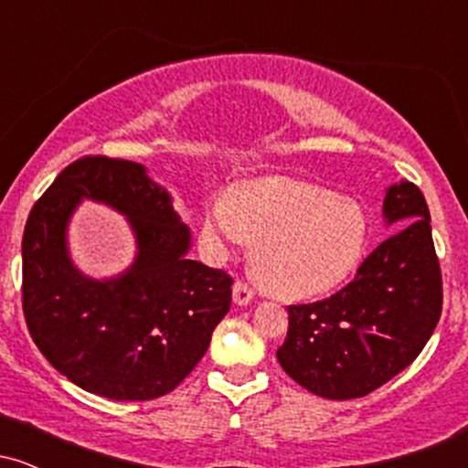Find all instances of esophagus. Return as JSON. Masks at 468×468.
I'll use <instances>...</instances> for the list:
<instances>
[{
    "instance_id": "esophagus-1",
    "label": "esophagus",
    "mask_w": 468,
    "mask_h": 468,
    "mask_svg": "<svg viewBox=\"0 0 468 468\" xmlns=\"http://www.w3.org/2000/svg\"><path fill=\"white\" fill-rule=\"evenodd\" d=\"M252 297H255V292H252V288L249 286V283H244V282L235 283V286H233V303L235 305L250 303Z\"/></svg>"
}]
</instances>
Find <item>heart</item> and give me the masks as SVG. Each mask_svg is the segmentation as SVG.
<instances>
[{"mask_svg":"<svg viewBox=\"0 0 468 468\" xmlns=\"http://www.w3.org/2000/svg\"><path fill=\"white\" fill-rule=\"evenodd\" d=\"M361 204L324 186L268 176L219 193L207 207L202 235L216 257L260 238L255 268L272 292L316 297L341 286L367 246Z\"/></svg>","mask_w":468,"mask_h":468,"instance_id":"obj_1","label":"heart"}]
</instances>
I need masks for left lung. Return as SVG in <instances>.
Listing matches in <instances>:
<instances>
[{
    "label": "left lung",
    "mask_w": 468,
    "mask_h": 468,
    "mask_svg": "<svg viewBox=\"0 0 468 468\" xmlns=\"http://www.w3.org/2000/svg\"><path fill=\"white\" fill-rule=\"evenodd\" d=\"M388 224L405 222L324 302L288 305L277 361L321 399L350 400L378 389L416 361L442 313V275L422 191L400 180L385 193Z\"/></svg>",
    "instance_id": "left-lung-1"
}]
</instances>
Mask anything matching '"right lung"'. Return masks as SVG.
<instances>
[{
	"instance_id": "obj_1",
	"label": "right lung",
	"mask_w": 468,
	"mask_h": 468,
	"mask_svg": "<svg viewBox=\"0 0 468 468\" xmlns=\"http://www.w3.org/2000/svg\"><path fill=\"white\" fill-rule=\"evenodd\" d=\"M86 199L122 212L137 260L122 276L85 278L67 252V224ZM191 230L165 186L130 160L85 155L32 207L21 241L26 325L57 372L90 394L152 400L176 389L230 308L224 271L189 260Z\"/></svg>"
}]
</instances>
